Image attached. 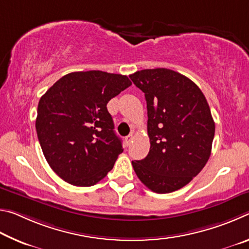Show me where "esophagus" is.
I'll return each instance as SVG.
<instances>
[{
  "mask_svg": "<svg viewBox=\"0 0 249 249\" xmlns=\"http://www.w3.org/2000/svg\"><path fill=\"white\" fill-rule=\"evenodd\" d=\"M133 140H134V136H133V134H129L128 136H126V138H125V142H126V145H130V142H133Z\"/></svg>",
  "mask_w": 249,
  "mask_h": 249,
  "instance_id": "obj_1",
  "label": "esophagus"
}]
</instances>
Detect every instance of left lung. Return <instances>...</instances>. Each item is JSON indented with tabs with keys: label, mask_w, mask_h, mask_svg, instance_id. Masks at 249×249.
Here are the masks:
<instances>
[{
	"label": "left lung",
	"mask_w": 249,
	"mask_h": 249,
	"mask_svg": "<svg viewBox=\"0 0 249 249\" xmlns=\"http://www.w3.org/2000/svg\"><path fill=\"white\" fill-rule=\"evenodd\" d=\"M145 93L147 157L132 161L135 172L156 193H170L187 185L208 162L215 124L204 94L190 79L166 68L130 74Z\"/></svg>",
	"instance_id": "left-lung-1"
}]
</instances>
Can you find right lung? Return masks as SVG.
<instances>
[{
  "label": "right lung",
  "instance_id": "obj_1",
  "mask_svg": "<svg viewBox=\"0 0 249 249\" xmlns=\"http://www.w3.org/2000/svg\"><path fill=\"white\" fill-rule=\"evenodd\" d=\"M129 86L126 75L79 71L40 98L37 136L50 168L66 182L91 187L112 170L123 147L107 104Z\"/></svg>",
  "mask_w": 249,
  "mask_h": 249
}]
</instances>
